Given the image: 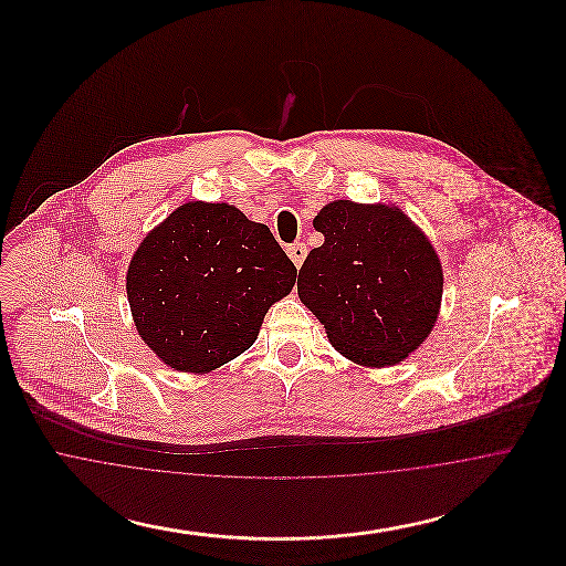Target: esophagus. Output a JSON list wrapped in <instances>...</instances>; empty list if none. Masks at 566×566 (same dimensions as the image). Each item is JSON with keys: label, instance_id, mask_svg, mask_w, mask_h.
<instances>
[{"label": "esophagus", "instance_id": "34e87169", "mask_svg": "<svg viewBox=\"0 0 566 566\" xmlns=\"http://www.w3.org/2000/svg\"><path fill=\"white\" fill-rule=\"evenodd\" d=\"M286 252H289L291 261L295 263V268H301L303 261H305V256H307V245H305V243H291V245L286 248Z\"/></svg>", "mask_w": 566, "mask_h": 566}]
</instances>
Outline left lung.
Returning a JSON list of instances; mask_svg holds the SVG:
<instances>
[{
  "mask_svg": "<svg viewBox=\"0 0 566 566\" xmlns=\"http://www.w3.org/2000/svg\"><path fill=\"white\" fill-rule=\"evenodd\" d=\"M324 235L303 261L296 291L333 348L365 367H390L432 331L443 271L429 238L397 206L348 199L314 218Z\"/></svg>",
  "mask_w": 566,
  "mask_h": 566,
  "instance_id": "left-lung-1",
  "label": "left lung"
}]
</instances>
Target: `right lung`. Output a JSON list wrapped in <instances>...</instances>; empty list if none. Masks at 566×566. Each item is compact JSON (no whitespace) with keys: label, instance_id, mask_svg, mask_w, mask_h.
<instances>
[{"label":"right lung","instance_id":"obj_1","mask_svg":"<svg viewBox=\"0 0 566 566\" xmlns=\"http://www.w3.org/2000/svg\"><path fill=\"white\" fill-rule=\"evenodd\" d=\"M295 280L265 224L227 203L189 201L135 250L127 298L139 337L167 367L208 374L254 344Z\"/></svg>","mask_w":566,"mask_h":566}]
</instances>
